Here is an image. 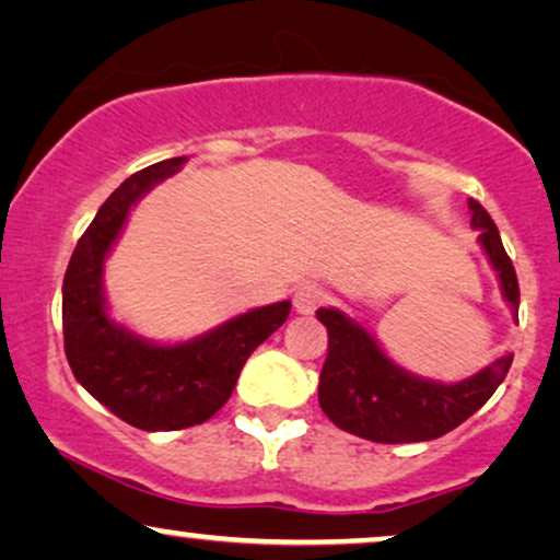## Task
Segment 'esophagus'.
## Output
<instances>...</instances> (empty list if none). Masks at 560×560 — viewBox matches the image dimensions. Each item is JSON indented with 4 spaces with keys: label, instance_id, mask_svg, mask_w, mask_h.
Wrapping results in <instances>:
<instances>
[{
    "label": "esophagus",
    "instance_id": "esophagus-1",
    "mask_svg": "<svg viewBox=\"0 0 560 560\" xmlns=\"http://www.w3.org/2000/svg\"><path fill=\"white\" fill-rule=\"evenodd\" d=\"M328 300V294H325L323 287L317 284H302L300 289L294 292V310L300 315H313L320 304Z\"/></svg>",
    "mask_w": 560,
    "mask_h": 560
}]
</instances>
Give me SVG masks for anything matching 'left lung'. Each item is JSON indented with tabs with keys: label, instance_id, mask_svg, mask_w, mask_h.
<instances>
[{
	"label": "left lung",
	"instance_id": "1",
	"mask_svg": "<svg viewBox=\"0 0 560 560\" xmlns=\"http://www.w3.org/2000/svg\"><path fill=\"white\" fill-rule=\"evenodd\" d=\"M470 211L472 228L480 230V245L497 268L501 289L516 317L520 284L512 258L506 256L497 224L476 198H470ZM317 320L328 328V359L317 385L323 413L338 429L372 442H429L447 434L486 406L512 366L509 353L468 380L442 385L395 366L370 332L338 310L320 307Z\"/></svg>",
	"mask_w": 560,
	"mask_h": 560
}]
</instances>
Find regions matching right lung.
<instances>
[{
	"label": "right lung",
	"mask_w": 560,
	"mask_h": 560,
	"mask_svg": "<svg viewBox=\"0 0 560 560\" xmlns=\"http://www.w3.org/2000/svg\"><path fill=\"white\" fill-rule=\"evenodd\" d=\"M162 160L108 196L63 273V351L74 377L110 413L141 431H178L209 421L235 390L253 351L279 330L292 302H276L178 346L147 343L105 313L103 260L133 203L183 165Z\"/></svg>",
	"instance_id": "1"
}]
</instances>
